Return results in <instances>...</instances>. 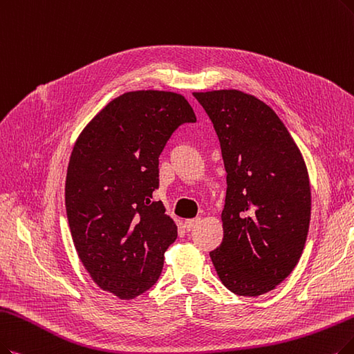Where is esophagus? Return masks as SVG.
I'll use <instances>...</instances> for the list:
<instances>
[{"mask_svg":"<svg viewBox=\"0 0 354 354\" xmlns=\"http://www.w3.org/2000/svg\"><path fill=\"white\" fill-rule=\"evenodd\" d=\"M201 222V218H194V219H186L185 221V228L187 230V231H192L194 226Z\"/></svg>","mask_w":354,"mask_h":354,"instance_id":"1","label":"esophagus"}]
</instances>
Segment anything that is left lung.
<instances>
[{
    "instance_id": "left-lung-1",
    "label": "left lung",
    "mask_w": 354,
    "mask_h": 354,
    "mask_svg": "<svg viewBox=\"0 0 354 354\" xmlns=\"http://www.w3.org/2000/svg\"><path fill=\"white\" fill-rule=\"evenodd\" d=\"M214 123L226 169L223 239L210 259L225 288L260 296L298 264L310 219L302 153L274 110L239 90L193 93Z\"/></svg>"
}]
</instances>
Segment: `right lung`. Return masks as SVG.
Returning a JSON list of instances; mask_svg holds the SVG:
<instances>
[{
  "label": "right lung",
  "mask_w": 354,
  "mask_h": 354,
  "mask_svg": "<svg viewBox=\"0 0 354 354\" xmlns=\"http://www.w3.org/2000/svg\"><path fill=\"white\" fill-rule=\"evenodd\" d=\"M194 122L181 94L129 91L97 113L71 152L65 206L75 250L95 283L120 299L155 285L176 241L177 226L152 193L167 140Z\"/></svg>",
  "instance_id": "right-lung-1"
}]
</instances>
